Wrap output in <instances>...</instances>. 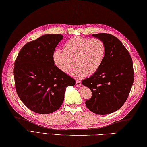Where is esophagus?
Returning <instances> with one entry per match:
<instances>
[{
  "label": "esophagus",
  "instance_id": "1",
  "mask_svg": "<svg viewBox=\"0 0 147 147\" xmlns=\"http://www.w3.org/2000/svg\"><path fill=\"white\" fill-rule=\"evenodd\" d=\"M75 85H76V87H80L81 85H82V83H81V82H80V81L77 80V81L76 82V84H75Z\"/></svg>",
  "mask_w": 147,
  "mask_h": 147
}]
</instances>
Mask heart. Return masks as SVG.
<instances>
[{
    "label": "heart",
    "mask_w": 147,
    "mask_h": 147,
    "mask_svg": "<svg viewBox=\"0 0 147 147\" xmlns=\"http://www.w3.org/2000/svg\"><path fill=\"white\" fill-rule=\"evenodd\" d=\"M105 55L106 46L102 40L75 36L64 44L63 51L57 49L53 52V60L56 67L65 74L69 73L76 64L77 67L71 74L82 79L99 70Z\"/></svg>",
    "instance_id": "obj_1"
}]
</instances>
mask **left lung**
<instances>
[{"label": "left lung", "instance_id": "8db88e82", "mask_svg": "<svg viewBox=\"0 0 147 147\" xmlns=\"http://www.w3.org/2000/svg\"><path fill=\"white\" fill-rule=\"evenodd\" d=\"M92 35L104 42L106 55L99 70L82 82L92 91L85 105L95 114H111L121 108L129 96L134 78L132 60L116 36L107 33Z\"/></svg>", "mask_w": 147, "mask_h": 147}]
</instances>
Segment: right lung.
<instances>
[{"mask_svg":"<svg viewBox=\"0 0 147 147\" xmlns=\"http://www.w3.org/2000/svg\"><path fill=\"white\" fill-rule=\"evenodd\" d=\"M63 36L49 34L26 44L15 61L16 91L23 103L34 113H52L60 107L65 89L75 80L60 71L53 54Z\"/></svg>","mask_w":147,"mask_h":147,"instance_id":"obj_1","label":"right lung"}]
</instances>
